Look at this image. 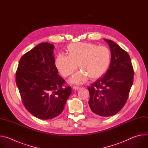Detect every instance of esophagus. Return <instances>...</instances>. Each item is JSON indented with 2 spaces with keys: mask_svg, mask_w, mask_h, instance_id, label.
<instances>
[{
  "mask_svg": "<svg viewBox=\"0 0 148 148\" xmlns=\"http://www.w3.org/2000/svg\"><path fill=\"white\" fill-rule=\"evenodd\" d=\"M79 88H80V87H76V86H74L73 87V90H78Z\"/></svg>",
  "mask_w": 148,
  "mask_h": 148,
  "instance_id": "esophagus-1",
  "label": "esophagus"
}]
</instances>
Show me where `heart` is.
<instances>
[{
  "label": "heart",
  "instance_id": "heart-1",
  "mask_svg": "<svg viewBox=\"0 0 148 148\" xmlns=\"http://www.w3.org/2000/svg\"><path fill=\"white\" fill-rule=\"evenodd\" d=\"M69 55L59 54L55 65L60 74L67 77L74 72L79 65L81 71L76 73L71 82L81 84L89 77L96 79L102 75L108 69L111 53L105 46H99L88 43H74L68 46Z\"/></svg>",
  "mask_w": 148,
  "mask_h": 148
}]
</instances>
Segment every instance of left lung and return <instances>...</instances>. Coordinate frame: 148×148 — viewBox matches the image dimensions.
Listing matches in <instances>:
<instances>
[{
	"label": "left lung",
	"instance_id": "left-lung-1",
	"mask_svg": "<svg viewBox=\"0 0 148 148\" xmlns=\"http://www.w3.org/2000/svg\"><path fill=\"white\" fill-rule=\"evenodd\" d=\"M108 43L111 61L107 71L88 87L91 111L100 116L117 114L125 105L134 81V71L128 53L112 40Z\"/></svg>",
	"mask_w": 148,
	"mask_h": 148
}]
</instances>
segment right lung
Instances as JSON below:
<instances>
[{
  "label": "right lung",
  "instance_id": "1",
  "mask_svg": "<svg viewBox=\"0 0 148 148\" xmlns=\"http://www.w3.org/2000/svg\"><path fill=\"white\" fill-rule=\"evenodd\" d=\"M54 46L42 43L20 58L16 83L26 109L41 119L60 115L71 94L70 86L58 74ZM64 86V88H63Z\"/></svg>",
  "mask_w": 148,
  "mask_h": 148
}]
</instances>
